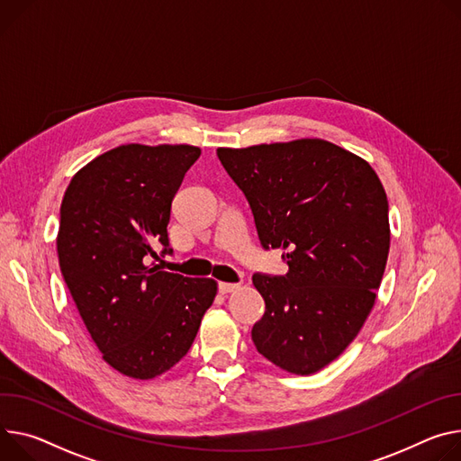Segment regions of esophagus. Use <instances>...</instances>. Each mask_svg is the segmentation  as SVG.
<instances>
[{
	"label": "esophagus",
	"mask_w": 461,
	"mask_h": 461,
	"mask_svg": "<svg viewBox=\"0 0 461 461\" xmlns=\"http://www.w3.org/2000/svg\"><path fill=\"white\" fill-rule=\"evenodd\" d=\"M237 288H239V283H219L221 294H230V292H235Z\"/></svg>",
	"instance_id": "esophagus-1"
}]
</instances>
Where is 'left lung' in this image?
<instances>
[{
  "mask_svg": "<svg viewBox=\"0 0 461 461\" xmlns=\"http://www.w3.org/2000/svg\"><path fill=\"white\" fill-rule=\"evenodd\" d=\"M285 276L254 274L265 314L258 351L296 375L325 367L355 340L390 252L388 198L371 165L325 140L217 149Z\"/></svg>",
  "mask_w": 461,
  "mask_h": 461,
  "instance_id": "8db88e82",
  "label": "left lung"
}]
</instances>
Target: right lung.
<instances>
[{
	"mask_svg": "<svg viewBox=\"0 0 461 461\" xmlns=\"http://www.w3.org/2000/svg\"><path fill=\"white\" fill-rule=\"evenodd\" d=\"M193 145H121L71 178L57 252L71 298L103 358L132 379H154L189 351L217 283L147 265L173 254L171 203Z\"/></svg>",
	"mask_w": 461,
	"mask_h": 461,
	"instance_id": "add662e5",
	"label": "right lung"
}]
</instances>
